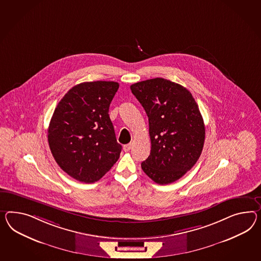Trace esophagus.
Segmentation results:
<instances>
[{"label":"esophagus","mask_w":261,"mask_h":261,"mask_svg":"<svg viewBox=\"0 0 261 261\" xmlns=\"http://www.w3.org/2000/svg\"><path fill=\"white\" fill-rule=\"evenodd\" d=\"M123 148H124V150H125V151H129V150H130V148H132V144H127V145H125Z\"/></svg>","instance_id":"obj_1"}]
</instances>
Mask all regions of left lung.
<instances>
[{"mask_svg": "<svg viewBox=\"0 0 261 261\" xmlns=\"http://www.w3.org/2000/svg\"><path fill=\"white\" fill-rule=\"evenodd\" d=\"M144 108L149 126L150 154L143 171L159 185L171 184L190 170L200 158L205 127L191 93L162 77L130 86Z\"/></svg>", "mask_w": 261, "mask_h": 261, "instance_id": "obj_1", "label": "left lung"}]
</instances>
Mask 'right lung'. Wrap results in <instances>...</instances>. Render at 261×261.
<instances>
[{"mask_svg":"<svg viewBox=\"0 0 261 261\" xmlns=\"http://www.w3.org/2000/svg\"><path fill=\"white\" fill-rule=\"evenodd\" d=\"M119 84L83 82L68 91L55 109L48 127V143L60 168L75 180H100L120 156L110 104Z\"/></svg>","mask_w":261,"mask_h":261,"instance_id":"obj_1","label":"right lung"}]
</instances>
